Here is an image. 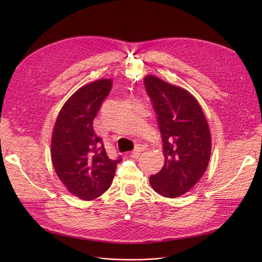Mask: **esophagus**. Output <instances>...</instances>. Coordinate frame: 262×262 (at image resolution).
Masks as SVG:
<instances>
[{"instance_id": "obj_1", "label": "esophagus", "mask_w": 262, "mask_h": 262, "mask_svg": "<svg viewBox=\"0 0 262 262\" xmlns=\"http://www.w3.org/2000/svg\"><path fill=\"white\" fill-rule=\"evenodd\" d=\"M145 149H146V146H145V145L137 144V145L135 146V149L133 150V152H132L133 157H139V155H140L141 152H143V151L145 150Z\"/></svg>"}]
</instances>
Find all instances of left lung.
Masks as SVG:
<instances>
[{"instance_id":"1","label":"left lung","mask_w":262,"mask_h":262,"mask_svg":"<svg viewBox=\"0 0 262 262\" xmlns=\"http://www.w3.org/2000/svg\"><path fill=\"white\" fill-rule=\"evenodd\" d=\"M164 144L165 164L149 177L154 190L168 198L189 192L209 163L211 141L206 118L197 99L186 90L154 76L144 79Z\"/></svg>"}]
</instances>
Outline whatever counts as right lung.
I'll return each mask as SVG.
<instances>
[{
  "label": "right lung",
  "mask_w": 262,
  "mask_h": 262,
  "mask_svg": "<svg viewBox=\"0 0 262 262\" xmlns=\"http://www.w3.org/2000/svg\"><path fill=\"white\" fill-rule=\"evenodd\" d=\"M112 88L101 79L79 89L65 102L52 137V161L67 190L83 200L102 195L114 178L121 157H107L102 139L93 129V120Z\"/></svg>",
  "instance_id": "add662e5"
}]
</instances>
